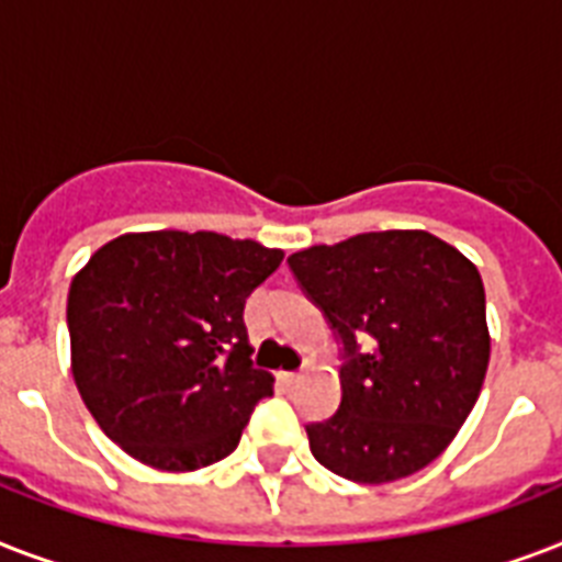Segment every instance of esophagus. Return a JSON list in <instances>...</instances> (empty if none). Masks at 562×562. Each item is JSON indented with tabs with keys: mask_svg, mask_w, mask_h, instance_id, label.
Returning <instances> with one entry per match:
<instances>
[{
	"mask_svg": "<svg viewBox=\"0 0 562 562\" xmlns=\"http://www.w3.org/2000/svg\"><path fill=\"white\" fill-rule=\"evenodd\" d=\"M277 379H280L285 387H294V384L300 382V373H291V370H282V373H277Z\"/></svg>",
	"mask_w": 562,
	"mask_h": 562,
	"instance_id": "1",
	"label": "esophagus"
}]
</instances>
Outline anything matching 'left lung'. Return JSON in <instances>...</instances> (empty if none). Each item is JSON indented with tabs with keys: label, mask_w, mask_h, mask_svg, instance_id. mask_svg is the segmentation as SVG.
<instances>
[{
	"label": "left lung",
	"mask_w": 562,
	"mask_h": 562,
	"mask_svg": "<svg viewBox=\"0 0 562 562\" xmlns=\"http://www.w3.org/2000/svg\"><path fill=\"white\" fill-rule=\"evenodd\" d=\"M289 265L347 356L341 408L306 426L317 463L359 484L428 467L470 417L487 375L479 268L426 229L361 233L306 247Z\"/></svg>",
	"instance_id": "left-lung-1"
}]
</instances>
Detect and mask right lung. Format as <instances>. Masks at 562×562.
Segmentation results:
<instances>
[{
	"instance_id": "add662e5",
	"label": "right lung",
	"mask_w": 562,
	"mask_h": 562,
	"mask_svg": "<svg viewBox=\"0 0 562 562\" xmlns=\"http://www.w3.org/2000/svg\"><path fill=\"white\" fill-rule=\"evenodd\" d=\"M282 250L221 233H125L72 277V375L101 431L145 467L192 472L238 446L273 375L254 368L245 300Z\"/></svg>"
}]
</instances>
